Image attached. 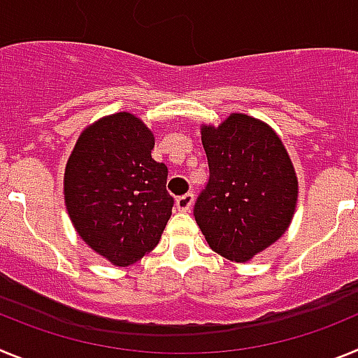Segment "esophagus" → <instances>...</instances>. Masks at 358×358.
<instances>
[{
    "instance_id": "34e87169",
    "label": "esophagus",
    "mask_w": 358,
    "mask_h": 358,
    "mask_svg": "<svg viewBox=\"0 0 358 358\" xmlns=\"http://www.w3.org/2000/svg\"><path fill=\"white\" fill-rule=\"evenodd\" d=\"M176 206H177V210L182 211V213L189 211V210H192V206H194V195L185 194V195H181V197H177L176 199Z\"/></svg>"
}]
</instances>
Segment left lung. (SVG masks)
Returning a JSON list of instances; mask_svg holds the SVG:
<instances>
[{"instance_id":"left-lung-1","label":"left lung","mask_w":358,"mask_h":358,"mask_svg":"<svg viewBox=\"0 0 358 358\" xmlns=\"http://www.w3.org/2000/svg\"><path fill=\"white\" fill-rule=\"evenodd\" d=\"M210 181L195 202L208 245L231 262H249L285 235L297 204V176L271 125L231 113L218 127L201 125Z\"/></svg>"}]
</instances>
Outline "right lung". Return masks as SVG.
<instances>
[{
    "label": "right lung",
    "instance_id": "obj_1",
    "mask_svg": "<svg viewBox=\"0 0 358 358\" xmlns=\"http://www.w3.org/2000/svg\"><path fill=\"white\" fill-rule=\"evenodd\" d=\"M154 143V132L138 116L116 113L87 125L66 163L73 227L116 267L154 251L172 215L169 169L152 159Z\"/></svg>",
    "mask_w": 358,
    "mask_h": 358
}]
</instances>
